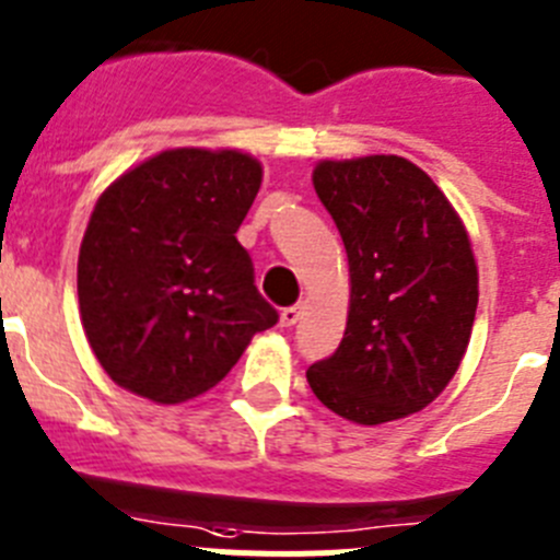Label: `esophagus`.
I'll list each match as a JSON object with an SVG mask.
<instances>
[{
	"instance_id": "1",
	"label": "esophagus",
	"mask_w": 560,
	"mask_h": 560,
	"mask_svg": "<svg viewBox=\"0 0 560 560\" xmlns=\"http://www.w3.org/2000/svg\"><path fill=\"white\" fill-rule=\"evenodd\" d=\"M300 316H302V307L300 305L283 307V314H280V325H283V327H294L296 322H300Z\"/></svg>"
}]
</instances>
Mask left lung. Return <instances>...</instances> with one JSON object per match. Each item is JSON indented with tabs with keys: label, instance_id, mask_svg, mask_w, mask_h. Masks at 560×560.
I'll use <instances>...</instances> for the list:
<instances>
[{
	"label": "left lung",
	"instance_id": "left-lung-1",
	"mask_svg": "<svg viewBox=\"0 0 560 560\" xmlns=\"http://www.w3.org/2000/svg\"><path fill=\"white\" fill-rule=\"evenodd\" d=\"M314 188L350 260L338 350L307 369L322 405L383 424L433 402L458 372L478 311V264L433 179L397 155L322 161Z\"/></svg>",
	"mask_w": 560,
	"mask_h": 560
}]
</instances>
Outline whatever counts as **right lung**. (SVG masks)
Wrapping results in <instances>:
<instances>
[{"mask_svg": "<svg viewBox=\"0 0 560 560\" xmlns=\"http://www.w3.org/2000/svg\"><path fill=\"white\" fill-rule=\"evenodd\" d=\"M260 177L244 152L183 147L105 188L82 235L77 296L113 383L152 402H186L277 325L235 238Z\"/></svg>", "mask_w": 560, "mask_h": 560, "instance_id": "right-lung-1", "label": "right lung"}]
</instances>
